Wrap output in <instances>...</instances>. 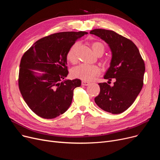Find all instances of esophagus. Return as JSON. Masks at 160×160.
Segmentation results:
<instances>
[{"mask_svg": "<svg viewBox=\"0 0 160 160\" xmlns=\"http://www.w3.org/2000/svg\"><path fill=\"white\" fill-rule=\"evenodd\" d=\"M90 84V82H86V81H82V86H88Z\"/></svg>", "mask_w": 160, "mask_h": 160, "instance_id": "obj_1", "label": "esophagus"}]
</instances>
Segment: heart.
Returning <instances> with one entry per match:
<instances>
[{"label": "heart", "instance_id": "b5f03b06", "mask_svg": "<svg viewBox=\"0 0 160 160\" xmlns=\"http://www.w3.org/2000/svg\"><path fill=\"white\" fill-rule=\"evenodd\" d=\"M78 46V43H75L69 48L67 52L66 57L67 60L72 63H74L77 62V49ZM91 48L97 55L102 54L105 50L104 45L100 42L92 43ZM100 73V69L98 66L88 64H80L74 67L71 71V74L73 77L85 81H91L94 80Z\"/></svg>", "mask_w": 160, "mask_h": 160}]
</instances>
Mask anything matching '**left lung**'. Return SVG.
<instances>
[{
    "mask_svg": "<svg viewBox=\"0 0 160 160\" xmlns=\"http://www.w3.org/2000/svg\"><path fill=\"white\" fill-rule=\"evenodd\" d=\"M108 45L112 52L110 65L104 79L115 78L114 85L99 83L100 91L95 102L102 110L119 114L133 103L143 85L144 61L133 42L112 30L94 29L90 32Z\"/></svg>",
    "mask_w": 160,
    "mask_h": 160,
    "instance_id": "obj_1",
    "label": "left lung"
}]
</instances>
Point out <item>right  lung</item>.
<instances>
[{
	"instance_id": "obj_1",
	"label": "right lung",
	"mask_w": 160,
	"mask_h": 160,
	"mask_svg": "<svg viewBox=\"0 0 160 160\" xmlns=\"http://www.w3.org/2000/svg\"><path fill=\"white\" fill-rule=\"evenodd\" d=\"M87 33L83 31L54 33L37 41L22 56L19 90L32 111L42 118H55L71 106L73 91L82 82L65 79L69 73L66 55L76 41Z\"/></svg>"
}]
</instances>
